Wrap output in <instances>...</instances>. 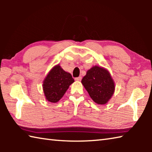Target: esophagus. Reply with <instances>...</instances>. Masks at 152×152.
<instances>
[{
  "label": "esophagus",
  "mask_w": 152,
  "mask_h": 152,
  "mask_svg": "<svg viewBox=\"0 0 152 152\" xmlns=\"http://www.w3.org/2000/svg\"><path fill=\"white\" fill-rule=\"evenodd\" d=\"M82 80V77L81 76H79V77H78V78H75V80H76V81H80Z\"/></svg>",
  "instance_id": "esophagus-1"
}]
</instances>
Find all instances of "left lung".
Returning <instances> with one entry per match:
<instances>
[{
	"label": "left lung",
	"mask_w": 152,
	"mask_h": 152,
	"mask_svg": "<svg viewBox=\"0 0 152 152\" xmlns=\"http://www.w3.org/2000/svg\"><path fill=\"white\" fill-rule=\"evenodd\" d=\"M82 84L94 102L105 104L115 92V83L107 69L95 66L87 71Z\"/></svg>",
	"instance_id": "left-lung-1"
}]
</instances>
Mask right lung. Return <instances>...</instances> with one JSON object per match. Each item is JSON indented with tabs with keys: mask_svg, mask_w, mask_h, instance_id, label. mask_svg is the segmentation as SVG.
I'll return each mask as SVG.
<instances>
[{
	"mask_svg": "<svg viewBox=\"0 0 152 152\" xmlns=\"http://www.w3.org/2000/svg\"><path fill=\"white\" fill-rule=\"evenodd\" d=\"M74 82L70 73L64 71L59 64L55 66L43 80V90L46 100L51 102H58Z\"/></svg>",
	"mask_w": 152,
	"mask_h": 152,
	"instance_id": "1",
	"label": "right lung"
}]
</instances>
